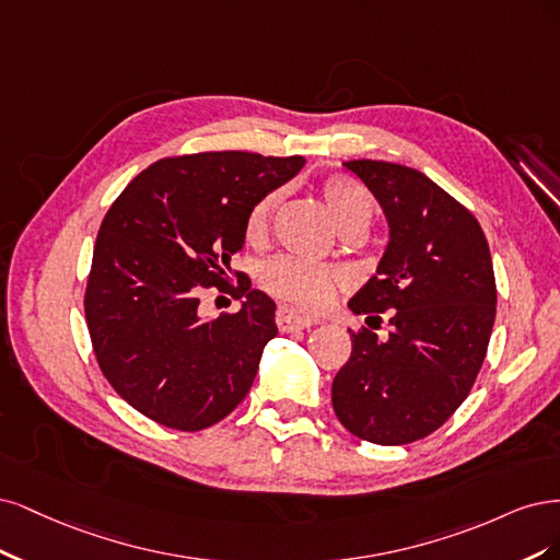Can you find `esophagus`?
<instances>
[{"label": "esophagus", "mask_w": 560, "mask_h": 560, "mask_svg": "<svg viewBox=\"0 0 560 560\" xmlns=\"http://www.w3.org/2000/svg\"><path fill=\"white\" fill-rule=\"evenodd\" d=\"M316 323H318L316 316L302 314V312L293 310V306H279V312H277V326H279V330H283V332L306 330V328L316 326Z\"/></svg>", "instance_id": "34e87169"}]
</instances>
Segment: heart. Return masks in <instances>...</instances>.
<instances>
[{"instance_id": "1", "label": "heart", "mask_w": 560, "mask_h": 560, "mask_svg": "<svg viewBox=\"0 0 560 560\" xmlns=\"http://www.w3.org/2000/svg\"><path fill=\"white\" fill-rule=\"evenodd\" d=\"M318 192L323 205L328 207L335 225L341 232H365L372 221L374 207L363 186L345 174H330L320 182ZM279 200L281 190L277 188L258 197L254 207L248 209L244 232L250 242L265 237L269 219H272ZM258 281L267 293H272L288 304H295L300 310H320V306H326L332 300L335 288L339 283V272H335L328 265L279 256L262 262Z\"/></svg>"}]
</instances>
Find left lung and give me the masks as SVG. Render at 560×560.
<instances>
[{
	"label": "left lung",
	"mask_w": 560,
	"mask_h": 560,
	"mask_svg": "<svg viewBox=\"0 0 560 560\" xmlns=\"http://www.w3.org/2000/svg\"><path fill=\"white\" fill-rule=\"evenodd\" d=\"M382 205L390 240L376 275L351 298L382 323V339L351 332V358L332 382L337 419L355 438L398 446L435 432L470 395L495 320L489 242L475 215L435 182L384 160H349Z\"/></svg>",
	"instance_id": "1"
}]
</instances>
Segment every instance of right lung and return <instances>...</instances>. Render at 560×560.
I'll return each mask as SVG.
<instances>
[{"label": "right lung", "instance_id": "1", "mask_svg": "<svg viewBox=\"0 0 560 560\" xmlns=\"http://www.w3.org/2000/svg\"><path fill=\"white\" fill-rule=\"evenodd\" d=\"M304 158L211 151L165 158L106 211L85 285V320L106 382L143 417L195 432L225 419L277 337V304L240 277V312L202 318V288L230 281L244 221Z\"/></svg>", "mask_w": 560, "mask_h": 560}]
</instances>
